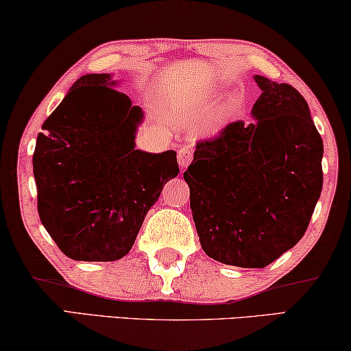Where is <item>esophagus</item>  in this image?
<instances>
[{"label":"esophagus","mask_w":351,"mask_h":351,"mask_svg":"<svg viewBox=\"0 0 351 351\" xmlns=\"http://www.w3.org/2000/svg\"><path fill=\"white\" fill-rule=\"evenodd\" d=\"M191 158H193V152H191L190 148H182V150L177 153V161H179V166L182 169H185V167L190 165Z\"/></svg>","instance_id":"1"}]
</instances>
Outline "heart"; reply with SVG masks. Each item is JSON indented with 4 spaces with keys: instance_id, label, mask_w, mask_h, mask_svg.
I'll return each instance as SVG.
<instances>
[{
    "instance_id": "obj_1",
    "label": "heart",
    "mask_w": 351,
    "mask_h": 351,
    "mask_svg": "<svg viewBox=\"0 0 351 351\" xmlns=\"http://www.w3.org/2000/svg\"><path fill=\"white\" fill-rule=\"evenodd\" d=\"M239 105H241V97H239V95H234V97L230 99L228 102L223 105V108L217 113V121L230 117L233 112H237V110L239 108Z\"/></svg>"
}]
</instances>
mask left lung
I'll return each instance as SVG.
<instances>
[{"label":"left lung","instance_id":"left-lung-1","mask_svg":"<svg viewBox=\"0 0 351 351\" xmlns=\"http://www.w3.org/2000/svg\"><path fill=\"white\" fill-rule=\"evenodd\" d=\"M254 121L196 143L184 172L203 251L225 265L263 268L304 237L323 189V138L291 84L254 76Z\"/></svg>","mask_w":351,"mask_h":351}]
</instances>
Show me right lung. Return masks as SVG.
<instances>
[{"label": "right lung", "mask_w": 351, "mask_h": 351, "mask_svg": "<svg viewBox=\"0 0 351 351\" xmlns=\"http://www.w3.org/2000/svg\"><path fill=\"white\" fill-rule=\"evenodd\" d=\"M108 73L71 86L38 134V214L66 257L113 262L132 249L148 209L179 174L174 150H136L143 112Z\"/></svg>", "instance_id": "obj_1"}]
</instances>
